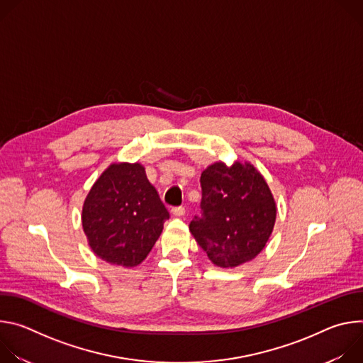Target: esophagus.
I'll return each mask as SVG.
<instances>
[{
	"instance_id": "obj_1",
	"label": "esophagus",
	"mask_w": 363,
	"mask_h": 363,
	"mask_svg": "<svg viewBox=\"0 0 363 363\" xmlns=\"http://www.w3.org/2000/svg\"><path fill=\"white\" fill-rule=\"evenodd\" d=\"M172 214L175 217H182L185 214V208L184 206H175V208H172Z\"/></svg>"
}]
</instances>
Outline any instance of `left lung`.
<instances>
[{"instance_id": "obj_1", "label": "left lung", "mask_w": 363, "mask_h": 363, "mask_svg": "<svg viewBox=\"0 0 363 363\" xmlns=\"http://www.w3.org/2000/svg\"><path fill=\"white\" fill-rule=\"evenodd\" d=\"M202 216L189 231L211 263L235 269L266 247L276 223L277 205L264 177L248 161H223L201 174Z\"/></svg>"}]
</instances>
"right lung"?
Segmentation results:
<instances>
[{
  "instance_id": "right-lung-1",
  "label": "right lung",
  "mask_w": 363,
  "mask_h": 363,
  "mask_svg": "<svg viewBox=\"0 0 363 363\" xmlns=\"http://www.w3.org/2000/svg\"><path fill=\"white\" fill-rule=\"evenodd\" d=\"M169 213L142 164H111L90 188L82 225L91 251L113 266H139L160 238Z\"/></svg>"
}]
</instances>
